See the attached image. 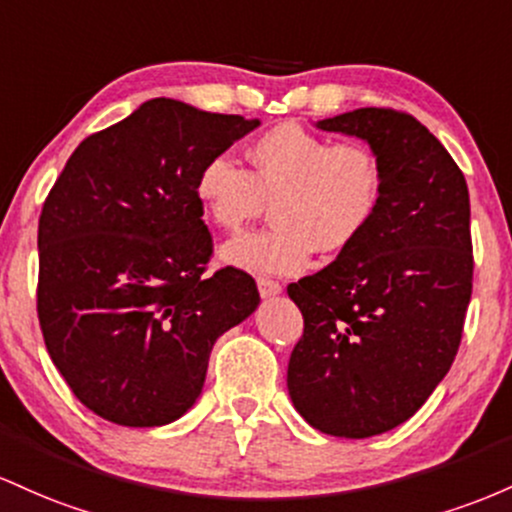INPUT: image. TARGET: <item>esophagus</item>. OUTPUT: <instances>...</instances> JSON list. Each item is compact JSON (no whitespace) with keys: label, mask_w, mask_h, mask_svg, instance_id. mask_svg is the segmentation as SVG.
Here are the masks:
<instances>
[{"label":"esophagus","mask_w":512,"mask_h":512,"mask_svg":"<svg viewBox=\"0 0 512 512\" xmlns=\"http://www.w3.org/2000/svg\"><path fill=\"white\" fill-rule=\"evenodd\" d=\"M256 285H258V292H261V297H273V295H280L283 292V285L278 283V280L273 278H256Z\"/></svg>","instance_id":"1"}]
</instances>
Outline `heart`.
I'll list each match as a JSON object with an SVG mask.
<instances>
[{
    "label": "heart",
    "instance_id": "b5f03b06",
    "mask_svg": "<svg viewBox=\"0 0 512 512\" xmlns=\"http://www.w3.org/2000/svg\"><path fill=\"white\" fill-rule=\"evenodd\" d=\"M239 166L215 154L195 176V200L225 232H239L273 205L271 229L234 237L222 261L251 273L287 275L307 266L312 251L338 256L375 220L384 198L380 154L358 140L331 137L285 123L258 135Z\"/></svg>",
    "mask_w": 512,
    "mask_h": 512
}]
</instances>
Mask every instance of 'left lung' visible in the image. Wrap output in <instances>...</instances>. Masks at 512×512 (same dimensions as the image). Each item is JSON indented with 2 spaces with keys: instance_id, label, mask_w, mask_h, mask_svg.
I'll list each match as a JSON object with an SVG mask.
<instances>
[{
  "instance_id": "8db88e82",
  "label": "left lung",
  "mask_w": 512,
  "mask_h": 512,
  "mask_svg": "<svg viewBox=\"0 0 512 512\" xmlns=\"http://www.w3.org/2000/svg\"><path fill=\"white\" fill-rule=\"evenodd\" d=\"M317 128L363 137L380 154L384 198L350 249L287 285L304 317L287 389L321 433L372 438L426 404L459 350L474 280L469 191L409 113L358 108Z\"/></svg>"
}]
</instances>
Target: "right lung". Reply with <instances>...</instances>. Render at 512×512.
Returning <instances> with one entry per match:
<instances>
[{
  "label": "right lung",
  "instance_id": "obj_1",
  "mask_svg": "<svg viewBox=\"0 0 512 512\" xmlns=\"http://www.w3.org/2000/svg\"><path fill=\"white\" fill-rule=\"evenodd\" d=\"M258 120L174 99L142 103L72 152L38 220L45 348L89 411L128 428L176 421L210 350L258 307L249 273L212 275L193 186Z\"/></svg>",
  "mask_w": 512,
  "mask_h": 512
}]
</instances>
